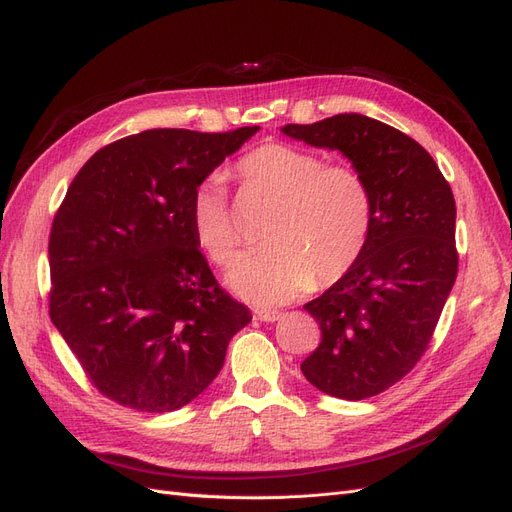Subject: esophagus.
I'll use <instances>...</instances> for the list:
<instances>
[{
  "label": "esophagus",
  "mask_w": 512,
  "mask_h": 512,
  "mask_svg": "<svg viewBox=\"0 0 512 512\" xmlns=\"http://www.w3.org/2000/svg\"><path fill=\"white\" fill-rule=\"evenodd\" d=\"M254 314L260 322H275L282 318V312H275V309H256Z\"/></svg>",
  "instance_id": "esophagus-1"
}]
</instances>
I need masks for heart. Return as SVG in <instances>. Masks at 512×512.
<instances>
[{"mask_svg":"<svg viewBox=\"0 0 512 512\" xmlns=\"http://www.w3.org/2000/svg\"><path fill=\"white\" fill-rule=\"evenodd\" d=\"M247 196L275 205L265 228L269 245L239 254L228 284L258 305H280L314 286H331L361 260L374 226V194L359 168L324 164L320 153L290 143H265L235 164ZM190 224L200 250L224 267L241 232L218 179L196 185Z\"/></svg>","mask_w":512,"mask_h":512,"instance_id":"b5f03b06","label":"heart"}]
</instances>
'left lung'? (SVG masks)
Instances as JSON below:
<instances>
[{"instance_id":"8db88e82","label":"left lung","mask_w":512,"mask_h":512,"mask_svg":"<svg viewBox=\"0 0 512 512\" xmlns=\"http://www.w3.org/2000/svg\"><path fill=\"white\" fill-rule=\"evenodd\" d=\"M282 132L342 151L374 194V226L361 260L303 305L320 324V344L301 363L322 393L374 397L421 361L455 284L451 185L414 138L359 113L288 123Z\"/></svg>"}]
</instances>
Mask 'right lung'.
Wrapping results in <instances>:
<instances>
[{
	"label": "right lung",
	"mask_w": 512,
	"mask_h": 512,
	"mask_svg": "<svg viewBox=\"0 0 512 512\" xmlns=\"http://www.w3.org/2000/svg\"><path fill=\"white\" fill-rule=\"evenodd\" d=\"M258 130L132 134L96 151L70 183L49 237V314L115 404H190L252 320L200 254L190 198Z\"/></svg>",
	"instance_id": "1"
}]
</instances>
